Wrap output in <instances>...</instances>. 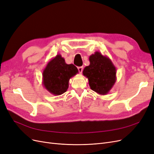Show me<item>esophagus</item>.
<instances>
[{
    "mask_svg": "<svg viewBox=\"0 0 154 154\" xmlns=\"http://www.w3.org/2000/svg\"><path fill=\"white\" fill-rule=\"evenodd\" d=\"M83 67H78V71H79V72H80V73H82V71H83Z\"/></svg>",
    "mask_w": 154,
    "mask_h": 154,
    "instance_id": "1",
    "label": "esophagus"
}]
</instances>
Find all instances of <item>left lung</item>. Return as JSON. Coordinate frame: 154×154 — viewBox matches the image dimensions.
Instances as JSON below:
<instances>
[{
	"label": "left lung",
	"mask_w": 154,
	"mask_h": 154,
	"mask_svg": "<svg viewBox=\"0 0 154 154\" xmlns=\"http://www.w3.org/2000/svg\"><path fill=\"white\" fill-rule=\"evenodd\" d=\"M90 65L83 71L92 91L100 95L108 94L116 81V69L111 60L98 51L89 57Z\"/></svg>",
	"instance_id": "left-lung-1"
}]
</instances>
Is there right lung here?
Listing matches in <instances>:
<instances>
[{
    "mask_svg": "<svg viewBox=\"0 0 154 154\" xmlns=\"http://www.w3.org/2000/svg\"><path fill=\"white\" fill-rule=\"evenodd\" d=\"M78 73L73 64H67L60 54L51 59L44 68L42 84L51 94L59 96L66 92L70 78Z\"/></svg>",
    "mask_w": 154,
    "mask_h": 154,
    "instance_id": "obj_1",
    "label": "right lung"
}]
</instances>
